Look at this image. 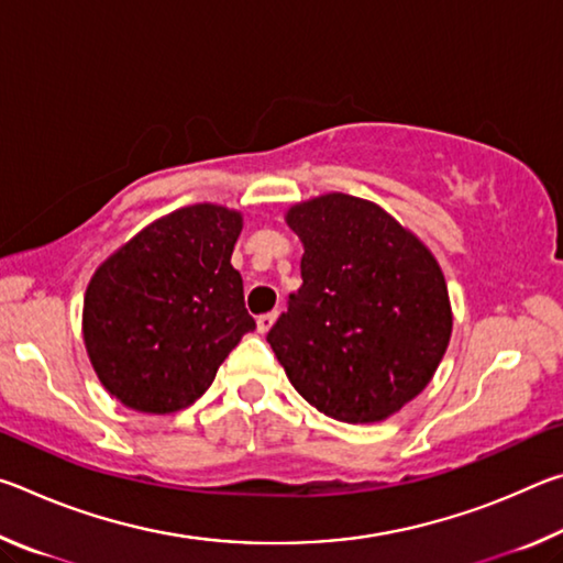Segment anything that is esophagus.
<instances>
[{
	"label": "esophagus",
	"instance_id": "1",
	"mask_svg": "<svg viewBox=\"0 0 563 563\" xmlns=\"http://www.w3.org/2000/svg\"><path fill=\"white\" fill-rule=\"evenodd\" d=\"M275 320H278V312H265V316L258 318V332H268Z\"/></svg>",
	"mask_w": 563,
	"mask_h": 563
}]
</instances>
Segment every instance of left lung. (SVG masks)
Returning <instances> with one entry per match:
<instances>
[{"mask_svg": "<svg viewBox=\"0 0 563 563\" xmlns=\"http://www.w3.org/2000/svg\"><path fill=\"white\" fill-rule=\"evenodd\" d=\"M285 221L305 247L302 285L268 332L275 357L322 415L383 422L430 385L450 345L440 263L365 198H310Z\"/></svg>", "mask_w": 563, "mask_h": 563, "instance_id": "1", "label": "left lung"}]
</instances>
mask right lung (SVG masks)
I'll list each match as a JSON object with an SVG mask.
<instances>
[{"label": "right lung", "mask_w": 563, "mask_h": 563, "mask_svg": "<svg viewBox=\"0 0 563 563\" xmlns=\"http://www.w3.org/2000/svg\"><path fill=\"white\" fill-rule=\"evenodd\" d=\"M243 216L196 203L158 218L103 261L84 295V342L101 385L136 412L194 405L255 330L231 265Z\"/></svg>", "instance_id": "add662e5"}]
</instances>
